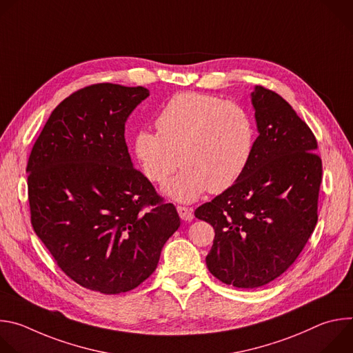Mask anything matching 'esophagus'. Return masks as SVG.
<instances>
[{"label":"esophagus","mask_w":353,"mask_h":353,"mask_svg":"<svg viewBox=\"0 0 353 353\" xmlns=\"http://www.w3.org/2000/svg\"><path fill=\"white\" fill-rule=\"evenodd\" d=\"M177 212L180 215V218L185 222H191L194 219V212H192V208H188V207H183V205H179L177 207Z\"/></svg>","instance_id":"obj_1"}]
</instances>
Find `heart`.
<instances>
[{"label": "heart", "mask_w": 353, "mask_h": 353, "mask_svg": "<svg viewBox=\"0 0 353 353\" xmlns=\"http://www.w3.org/2000/svg\"><path fill=\"white\" fill-rule=\"evenodd\" d=\"M158 132L139 130L134 154L145 176L154 183L168 180L166 192L179 201H194L232 187L245 172L256 145V125L250 112L215 94L183 92L172 96L155 120Z\"/></svg>", "instance_id": "b5f03b06"}]
</instances>
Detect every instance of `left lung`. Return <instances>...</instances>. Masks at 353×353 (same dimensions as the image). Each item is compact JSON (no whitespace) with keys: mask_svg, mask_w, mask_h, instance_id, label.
I'll return each instance as SVG.
<instances>
[{"mask_svg":"<svg viewBox=\"0 0 353 353\" xmlns=\"http://www.w3.org/2000/svg\"><path fill=\"white\" fill-rule=\"evenodd\" d=\"M251 100L260 135L245 172L194 212L215 229L210 272L241 289L267 285L296 261L319 219L323 174L316 137L286 100L264 86Z\"/></svg>","mask_w":353,"mask_h":353,"instance_id":"8db88e82","label":"left lung"}]
</instances>
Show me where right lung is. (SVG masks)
Returning <instances> with one entry per match:
<instances>
[{
    "label": "right lung",
    "instance_id": "add662e5",
    "mask_svg": "<svg viewBox=\"0 0 353 353\" xmlns=\"http://www.w3.org/2000/svg\"><path fill=\"white\" fill-rule=\"evenodd\" d=\"M142 86L94 83L50 114L29 155L32 226L59 268L105 294L135 289L158 267L180 218L139 170L124 138Z\"/></svg>",
    "mask_w": 353,
    "mask_h": 353
}]
</instances>
